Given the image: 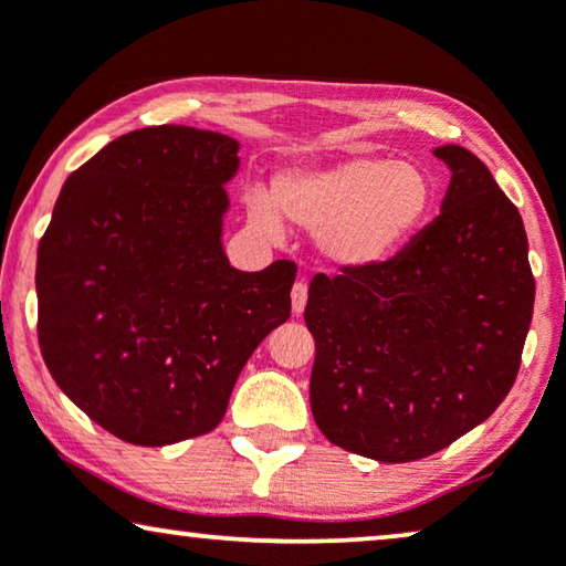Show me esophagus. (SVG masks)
<instances>
[{
  "label": "esophagus",
  "instance_id": "34e87169",
  "mask_svg": "<svg viewBox=\"0 0 566 566\" xmlns=\"http://www.w3.org/2000/svg\"><path fill=\"white\" fill-rule=\"evenodd\" d=\"M306 296H308L306 281H296V285L291 289V306H293V314H296V316L306 308Z\"/></svg>",
  "mask_w": 566,
  "mask_h": 566
}]
</instances>
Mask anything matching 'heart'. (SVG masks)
<instances>
[{
    "mask_svg": "<svg viewBox=\"0 0 566 566\" xmlns=\"http://www.w3.org/2000/svg\"><path fill=\"white\" fill-rule=\"evenodd\" d=\"M247 219L277 239L283 219L319 237V250L343 270H374L391 260L430 219L436 182L415 161L358 154L324 167H293L275 177L273 198L250 190Z\"/></svg>",
    "mask_w": 566,
    "mask_h": 566,
    "instance_id": "b5f03b06",
    "label": "heart"
}]
</instances>
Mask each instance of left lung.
<instances>
[{"label":"left lung","mask_w":566,"mask_h":566,"mask_svg":"<svg viewBox=\"0 0 566 566\" xmlns=\"http://www.w3.org/2000/svg\"><path fill=\"white\" fill-rule=\"evenodd\" d=\"M432 154L451 169L438 219L384 265L308 283L316 428L384 463L443 451L500 407L536 296L523 219L484 161Z\"/></svg>","instance_id":"1"}]
</instances>
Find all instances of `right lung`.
<instances>
[{
  "label": "right lung",
  "instance_id": "right-lung-1",
  "mask_svg": "<svg viewBox=\"0 0 566 566\" xmlns=\"http://www.w3.org/2000/svg\"><path fill=\"white\" fill-rule=\"evenodd\" d=\"M239 142L151 126L69 175L38 244V343L59 389L134 446L211 432L244 363L291 316L296 265L223 252Z\"/></svg>",
  "mask_w": 566,
  "mask_h": 566
}]
</instances>
